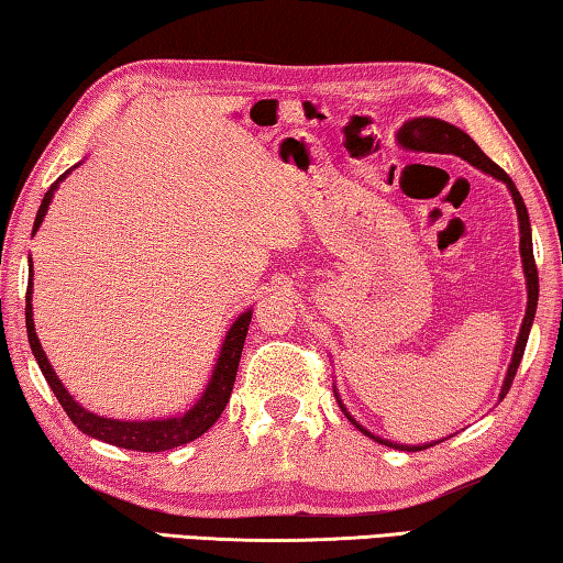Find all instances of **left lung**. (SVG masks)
Wrapping results in <instances>:
<instances>
[{"mask_svg":"<svg viewBox=\"0 0 563 563\" xmlns=\"http://www.w3.org/2000/svg\"><path fill=\"white\" fill-rule=\"evenodd\" d=\"M398 143L402 147H410V151H422V153H450V155H457L462 161L470 163L472 167H477L485 175H492L495 180L505 183L507 190L511 195V200H515L517 207V220H519V254H521V269H525V279H527V311H525V319H521V329H519V336L515 343V353H511V363L507 368V376L505 383H501V390H499V400L507 396L511 380L517 376V368L521 363V356H525V349H527V341H529V331H531V323H534V313H537V301H539V274H537V264H534V250H531V224H529V212H527V205L521 200V195L517 190V185L511 183V177L501 170V167L489 161V157L482 153V147L472 141V137L462 131V128L452 125L448 121H440V118H430V115H420V118H410L400 125L398 131ZM333 396L339 400V408L343 410V416H346L353 426H356L363 435H368L371 440L380 442V445L386 448H396V450H406V452H418V450H426L438 445L442 440L435 442H420V445H402V442H393L386 440L380 435H373L371 430H366L361 426V422L351 416L349 408L343 406V400L339 396V388L333 386Z\"/></svg>","mask_w":563,"mask_h":563,"instance_id":"8db88e82","label":"left lung"}]
</instances>
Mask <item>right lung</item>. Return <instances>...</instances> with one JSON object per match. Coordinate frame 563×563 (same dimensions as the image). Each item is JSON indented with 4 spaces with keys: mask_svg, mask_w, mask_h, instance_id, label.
Segmentation results:
<instances>
[{
    "mask_svg": "<svg viewBox=\"0 0 563 563\" xmlns=\"http://www.w3.org/2000/svg\"><path fill=\"white\" fill-rule=\"evenodd\" d=\"M74 167H68V170L62 177H58V180L46 190L44 200H42V207H38V212H36L32 234H36L38 227H42L48 205H52V200H54V192L58 190V185L66 180L68 173H71ZM29 276H34L32 256H29ZM32 294H34V284H32V279H29V287H26V333H29V346H32V353H34L36 363H38V368H42L44 378L48 383V388L54 390V396H56L58 402H62V408L66 410V416L71 418L74 426L81 430V432H86L88 438L103 440V442H108V445H115V448H123V450L163 452V450L180 448V445H185V442H190V440H197L200 435H205V432L214 426L217 418L222 416V410H224L227 402H230L232 388H234V376H236V368H240V358H242L246 331H250L252 309L242 311L240 317L234 319L230 331L224 333V341H222V346H220V356H217V361H214L212 376H210V380H207V386L202 390L200 400H197L190 410L183 412V416H175V418L113 420V418H103V416H96V412H91V410H86L81 402L74 400L71 393L64 388V383L58 380L56 371L52 368V363H48L46 353L42 349V343H38V336H36Z\"/></svg>",
    "mask_w": 563,
    "mask_h": 563,
    "instance_id": "right-lung-1",
    "label": "right lung"
}]
</instances>
